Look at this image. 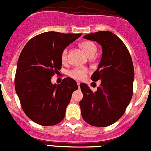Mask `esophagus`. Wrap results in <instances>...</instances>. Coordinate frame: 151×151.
<instances>
[{
    "instance_id": "esophagus-1",
    "label": "esophagus",
    "mask_w": 151,
    "mask_h": 151,
    "mask_svg": "<svg viewBox=\"0 0 151 151\" xmlns=\"http://www.w3.org/2000/svg\"><path fill=\"white\" fill-rule=\"evenodd\" d=\"M77 84H78V87H79V86H80V82H79V81H77Z\"/></svg>"
}]
</instances>
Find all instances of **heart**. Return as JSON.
<instances>
[{
  "label": "heart",
  "instance_id": "1",
  "mask_svg": "<svg viewBox=\"0 0 151 151\" xmlns=\"http://www.w3.org/2000/svg\"><path fill=\"white\" fill-rule=\"evenodd\" d=\"M80 45H81V47L83 49V50L85 52V53L88 56L92 55V54H95V52H96V47L91 41H84ZM67 51L66 49L63 50L62 53H61V60L62 61H64L66 59V58H67ZM87 73H88V70L87 68L79 67H76V68L70 70L69 72L68 75L71 78H75V79L81 80L85 78Z\"/></svg>",
  "mask_w": 151,
  "mask_h": 151
}]
</instances>
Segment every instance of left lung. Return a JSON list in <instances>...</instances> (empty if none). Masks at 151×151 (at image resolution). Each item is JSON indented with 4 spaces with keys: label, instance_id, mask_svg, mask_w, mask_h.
<instances>
[{
    "label": "left lung",
    "instance_id": "8db88e82",
    "mask_svg": "<svg viewBox=\"0 0 151 151\" xmlns=\"http://www.w3.org/2000/svg\"><path fill=\"white\" fill-rule=\"evenodd\" d=\"M102 47V56L91 79L101 80L93 92L86 84H80L83 99L80 101L81 116L89 124L107 127L123 116L133 96L134 69L128 50L117 35L99 31L84 35Z\"/></svg>",
    "mask_w": 151,
    "mask_h": 151
}]
</instances>
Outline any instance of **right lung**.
<instances>
[{
  "mask_svg": "<svg viewBox=\"0 0 151 151\" xmlns=\"http://www.w3.org/2000/svg\"><path fill=\"white\" fill-rule=\"evenodd\" d=\"M80 34L47 32L30 39L18 58L15 87L21 107L32 121L51 126L64 119L76 81L65 78L57 85L51 78L61 70V53Z\"/></svg>",
  "mask_w": 151,
  "mask_h": 151,
  "instance_id": "add662e5",
  "label": "right lung"
}]
</instances>
